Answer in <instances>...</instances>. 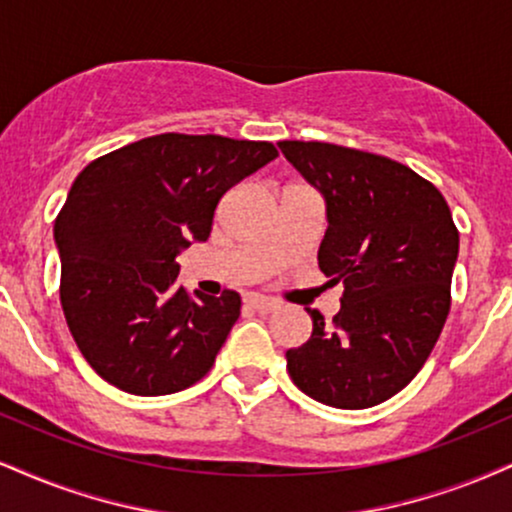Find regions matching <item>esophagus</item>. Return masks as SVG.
I'll return each mask as SVG.
<instances>
[{
    "label": "esophagus",
    "mask_w": 512,
    "mask_h": 512,
    "mask_svg": "<svg viewBox=\"0 0 512 512\" xmlns=\"http://www.w3.org/2000/svg\"><path fill=\"white\" fill-rule=\"evenodd\" d=\"M244 306L251 308V311H258V313H270L275 311L277 301L275 299H268V296H261V294H246L244 296Z\"/></svg>",
    "instance_id": "esophagus-1"
}]
</instances>
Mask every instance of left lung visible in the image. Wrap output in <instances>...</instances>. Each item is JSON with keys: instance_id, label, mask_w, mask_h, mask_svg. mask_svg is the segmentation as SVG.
I'll return each mask as SVG.
<instances>
[{"instance_id": "1", "label": "left lung", "mask_w": 512, "mask_h": 512, "mask_svg": "<svg viewBox=\"0 0 512 512\" xmlns=\"http://www.w3.org/2000/svg\"><path fill=\"white\" fill-rule=\"evenodd\" d=\"M325 201L318 268L342 308L287 351L296 387L332 408L377 406L418 375L451 308L458 230L432 182L401 163L325 142H277Z\"/></svg>"}]
</instances>
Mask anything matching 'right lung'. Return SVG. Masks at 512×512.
<instances>
[{
	"instance_id": "add662e5",
	"label": "right lung",
	"mask_w": 512,
	"mask_h": 512,
	"mask_svg": "<svg viewBox=\"0 0 512 512\" xmlns=\"http://www.w3.org/2000/svg\"><path fill=\"white\" fill-rule=\"evenodd\" d=\"M277 159L270 142L144 137L92 161L54 223L61 306L85 361L113 387L163 396L211 370L242 299L178 285V256L206 242L218 201Z\"/></svg>"
}]
</instances>
